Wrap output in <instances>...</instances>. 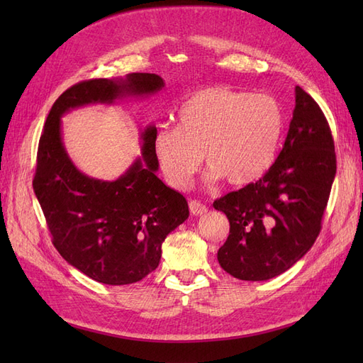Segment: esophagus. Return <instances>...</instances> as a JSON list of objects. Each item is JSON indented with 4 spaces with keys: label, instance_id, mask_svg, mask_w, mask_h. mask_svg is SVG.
Segmentation results:
<instances>
[{
    "label": "esophagus",
    "instance_id": "34e87169",
    "mask_svg": "<svg viewBox=\"0 0 363 363\" xmlns=\"http://www.w3.org/2000/svg\"><path fill=\"white\" fill-rule=\"evenodd\" d=\"M189 211L192 215H204L207 212V206L200 203V201H191L189 203Z\"/></svg>",
    "mask_w": 363,
    "mask_h": 363
}]
</instances>
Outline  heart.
Wrapping results in <instances>:
<instances>
[{
  "instance_id": "heart-1",
  "label": "heart",
  "mask_w": 363,
  "mask_h": 363,
  "mask_svg": "<svg viewBox=\"0 0 363 363\" xmlns=\"http://www.w3.org/2000/svg\"><path fill=\"white\" fill-rule=\"evenodd\" d=\"M177 116L179 127H160L152 138L160 172L172 188H188L203 155L208 184L224 179L238 188L263 177L276 160L284 112L271 95L207 87L189 96Z\"/></svg>"
}]
</instances>
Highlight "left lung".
Segmentation results:
<instances>
[{
  "instance_id": "8db88e82",
  "label": "left lung",
  "mask_w": 363,
  "mask_h": 363,
  "mask_svg": "<svg viewBox=\"0 0 363 363\" xmlns=\"http://www.w3.org/2000/svg\"><path fill=\"white\" fill-rule=\"evenodd\" d=\"M336 175L335 144L313 98L295 86V108L280 155L260 180L213 203L230 235L218 262L247 281L277 277L309 251Z\"/></svg>"
}]
</instances>
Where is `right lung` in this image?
I'll return each mask as SVG.
<instances>
[{
    "mask_svg": "<svg viewBox=\"0 0 363 363\" xmlns=\"http://www.w3.org/2000/svg\"><path fill=\"white\" fill-rule=\"evenodd\" d=\"M164 82L148 72L77 83L52 104L39 140L33 189L52 244L69 265L104 284H130L159 267L162 244L189 216L184 196L157 175L156 125L140 131V156L113 182L89 177L72 163L62 138V116L89 104L155 95Z\"/></svg>",
    "mask_w": 363,
    "mask_h": 363,
    "instance_id": "1",
    "label": "right lung"
}]
</instances>
